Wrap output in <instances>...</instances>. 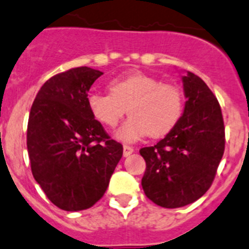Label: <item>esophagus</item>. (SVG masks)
Wrapping results in <instances>:
<instances>
[{"instance_id": "34e87169", "label": "esophagus", "mask_w": 249, "mask_h": 249, "mask_svg": "<svg viewBox=\"0 0 249 249\" xmlns=\"http://www.w3.org/2000/svg\"><path fill=\"white\" fill-rule=\"evenodd\" d=\"M133 151H134L133 146L124 145V150H123V154H124V157H129L130 154H133Z\"/></svg>"}]
</instances>
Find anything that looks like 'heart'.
Masks as SVG:
<instances>
[{
    "label": "heart",
    "instance_id": "heart-1",
    "mask_svg": "<svg viewBox=\"0 0 249 249\" xmlns=\"http://www.w3.org/2000/svg\"><path fill=\"white\" fill-rule=\"evenodd\" d=\"M110 94L94 91L88 96V107L105 126L118 125L125 111L129 119L116 137L134 142L148 134L159 138L169 133L179 122L184 109V96L178 85L163 84L146 73L134 72L110 81Z\"/></svg>",
    "mask_w": 249,
    "mask_h": 249
}]
</instances>
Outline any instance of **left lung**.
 Returning <instances> with one entry per match:
<instances>
[{
  "mask_svg": "<svg viewBox=\"0 0 249 249\" xmlns=\"http://www.w3.org/2000/svg\"><path fill=\"white\" fill-rule=\"evenodd\" d=\"M184 111L165 138L140 149L146 163L144 193L164 208L199 199L211 188L224 153L222 110L207 84L193 72L183 76Z\"/></svg>",
  "mask_w": 249,
  "mask_h": 249,
  "instance_id": "obj_1",
  "label": "left lung"
}]
</instances>
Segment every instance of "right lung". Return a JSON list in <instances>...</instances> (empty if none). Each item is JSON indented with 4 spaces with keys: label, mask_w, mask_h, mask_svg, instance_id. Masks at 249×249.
<instances>
[{
    "label": "right lung",
    "mask_w": 249,
    "mask_h": 249,
    "mask_svg": "<svg viewBox=\"0 0 249 249\" xmlns=\"http://www.w3.org/2000/svg\"><path fill=\"white\" fill-rule=\"evenodd\" d=\"M103 72L81 66L42 85L31 107L27 150L35 180L56 207L84 211L103 198L123 157L88 107V91Z\"/></svg>",
    "instance_id": "obj_1"
}]
</instances>
